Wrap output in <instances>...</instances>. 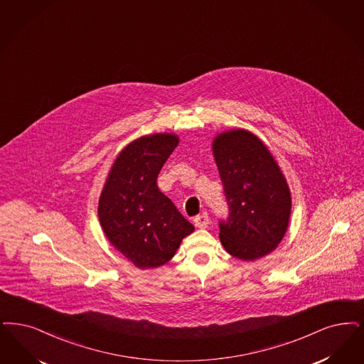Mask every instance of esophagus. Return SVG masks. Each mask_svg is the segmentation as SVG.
I'll use <instances>...</instances> for the list:
<instances>
[{
    "instance_id": "1",
    "label": "esophagus",
    "mask_w": 364,
    "mask_h": 364,
    "mask_svg": "<svg viewBox=\"0 0 364 364\" xmlns=\"http://www.w3.org/2000/svg\"><path fill=\"white\" fill-rule=\"evenodd\" d=\"M193 223H195V226L199 228V229H205V228L208 226V223H210V219H208L207 213H203V214H200V215H196L195 219H193Z\"/></svg>"
}]
</instances>
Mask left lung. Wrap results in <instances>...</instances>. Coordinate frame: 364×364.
<instances>
[{"label": "left lung", "instance_id": "8db88e82", "mask_svg": "<svg viewBox=\"0 0 364 364\" xmlns=\"http://www.w3.org/2000/svg\"><path fill=\"white\" fill-rule=\"evenodd\" d=\"M229 217L219 220L223 247L240 260L272 252L289 226L291 196L277 161L249 131L218 135L213 145Z\"/></svg>", "mask_w": 364, "mask_h": 364}]
</instances>
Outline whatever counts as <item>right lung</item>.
Here are the masks:
<instances>
[{"mask_svg":"<svg viewBox=\"0 0 364 364\" xmlns=\"http://www.w3.org/2000/svg\"><path fill=\"white\" fill-rule=\"evenodd\" d=\"M178 144L173 134L142 136L123 149L99 202V218L109 242L138 268L169 262L193 225L157 186L165 161Z\"/></svg>","mask_w":364,"mask_h":364,"instance_id":"add662e5","label":"right lung"}]
</instances>
